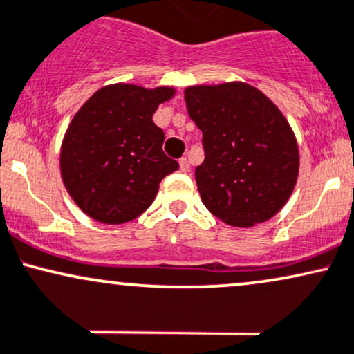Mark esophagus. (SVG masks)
Returning a JSON list of instances; mask_svg holds the SVG:
<instances>
[{"label": "esophagus", "mask_w": 354, "mask_h": 354, "mask_svg": "<svg viewBox=\"0 0 354 354\" xmlns=\"http://www.w3.org/2000/svg\"><path fill=\"white\" fill-rule=\"evenodd\" d=\"M178 165H180L182 172H189V170H190V164H189L187 157H182L180 160H178Z\"/></svg>", "instance_id": "34e87169"}]
</instances>
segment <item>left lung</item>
Masks as SVG:
<instances>
[{"mask_svg": "<svg viewBox=\"0 0 354 354\" xmlns=\"http://www.w3.org/2000/svg\"><path fill=\"white\" fill-rule=\"evenodd\" d=\"M184 98L202 130L196 180L205 207L236 227L276 216L299 172L296 138L279 109L245 83L189 86Z\"/></svg>", "mask_w": 354, "mask_h": 354, "instance_id": "1", "label": "left lung"}]
</instances>
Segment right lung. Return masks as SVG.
I'll list each match as a JSON object with an SVG mask.
<instances>
[{"instance_id":"add662e5","label":"right lung","mask_w":354,"mask_h":354,"mask_svg":"<svg viewBox=\"0 0 354 354\" xmlns=\"http://www.w3.org/2000/svg\"><path fill=\"white\" fill-rule=\"evenodd\" d=\"M174 95L160 86H103L78 110L63 138L59 167L75 204L105 224L133 221L150 207L158 184L178 169L162 150L152 117Z\"/></svg>"}]
</instances>
